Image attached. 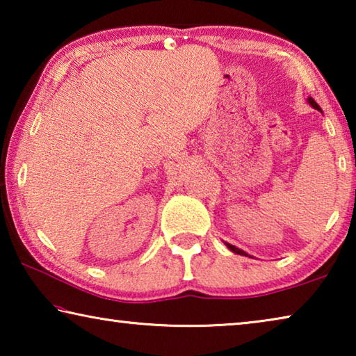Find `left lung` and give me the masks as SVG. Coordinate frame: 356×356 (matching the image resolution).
Listing matches in <instances>:
<instances>
[{"mask_svg":"<svg viewBox=\"0 0 356 356\" xmlns=\"http://www.w3.org/2000/svg\"><path fill=\"white\" fill-rule=\"evenodd\" d=\"M308 104H309L312 108H314V110H317V111H322V110H321V106H318V105L316 104V100L312 99V97H308ZM225 245H226L227 248L231 250L232 252H236V254H240V256H250V254H246V252H245L243 250L237 248V246H234V245H231V243H226V242H225Z\"/></svg>","mask_w":356,"mask_h":356,"instance_id":"left-lung-1","label":"left lung"}]
</instances>
